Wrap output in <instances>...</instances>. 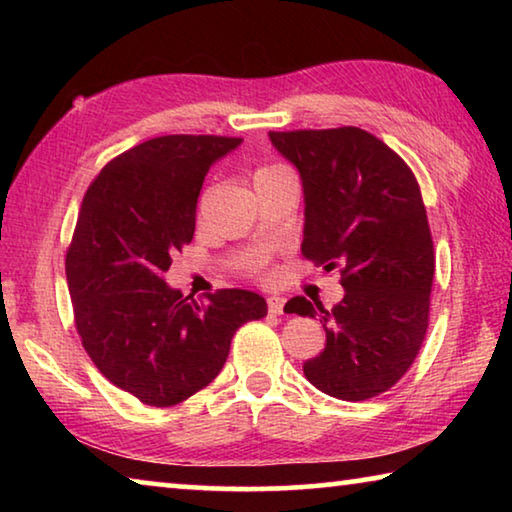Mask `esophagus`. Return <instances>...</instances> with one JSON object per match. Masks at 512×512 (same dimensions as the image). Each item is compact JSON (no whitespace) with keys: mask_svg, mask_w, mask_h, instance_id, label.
<instances>
[{"mask_svg":"<svg viewBox=\"0 0 512 512\" xmlns=\"http://www.w3.org/2000/svg\"><path fill=\"white\" fill-rule=\"evenodd\" d=\"M284 302H287V300H284L282 296H271V298H268V311H271V314H282Z\"/></svg>","mask_w":512,"mask_h":512,"instance_id":"1","label":"esophagus"}]
</instances>
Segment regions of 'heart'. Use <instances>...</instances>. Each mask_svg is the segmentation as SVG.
I'll return each instance as SVG.
<instances>
[{
    "instance_id": "1",
    "label": "heart",
    "mask_w": 512,
    "mask_h": 512,
    "mask_svg": "<svg viewBox=\"0 0 512 512\" xmlns=\"http://www.w3.org/2000/svg\"><path fill=\"white\" fill-rule=\"evenodd\" d=\"M268 169H275V167H264V169H259V171H268ZM259 171H257V173H259Z\"/></svg>"
}]
</instances>
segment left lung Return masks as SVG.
I'll return each mask as SVG.
<instances>
[{"label": "left lung", "instance_id": "1", "mask_svg": "<svg viewBox=\"0 0 512 512\" xmlns=\"http://www.w3.org/2000/svg\"><path fill=\"white\" fill-rule=\"evenodd\" d=\"M298 169L305 196L302 255L341 268L345 296L327 311L296 296L284 311L325 327V350L305 361L318 391L348 402L402 379L429 325L433 241L418 180L375 135L354 126L268 133Z\"/></svg>", "mask_w": 512, "mask_h": 512}]
</instances>
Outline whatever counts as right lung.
I'll return each instance as SVG.
<instances>
[{
	"instance_id": "right-lung-1",
	"label": "right lung",
	"mask_w": 512,
	"mask_h": 512,
	"mask_svg": "<svg viewBox=\"0 0 512 512\" xmlns=\"http://www.w3.org/2000/svg\"><path fill=\"white\" fill-rule=\"evenodd\" d=\"M241 142L153 137L108 162L83 196L65 259L76 329L101 375L149 406L205 388L237 329L268 311L255 291L198 302L164 282L171 255L194 237L205 173Z\"/></svg>"
}]
</instances>
